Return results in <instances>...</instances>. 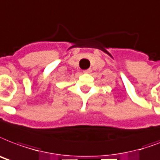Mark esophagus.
<instances>
[{
  "instance_id": "1",
  "label": "esophagus",
  "mask_w": 160,
  "mask_h": 160,
  "mask_svg": "<svg viewBox=\"0 0 160 160\" xmlns=\"http://www.w3.org/2000/svg\"><path fill=\"white\" fill-rule=\"evenodd\" d=\"M91 72V69H85V70H84V73H85V74H90Z\"/></svg>"
}]
</instances>
